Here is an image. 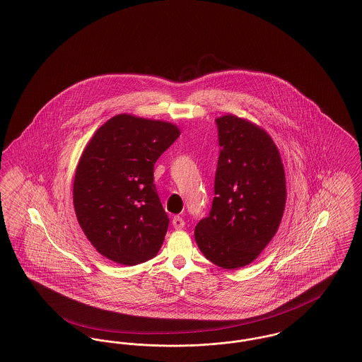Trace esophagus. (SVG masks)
<instances>
[{
  "mask_svg": "<svg viewBox=\"0 0 362 362\" xmlns=\"http://www.w3.org/2000/svg\"><path fill=\"white\" fill-rule=\"evenodd\" d=\"M172 226L176 228V230H182L185 227V220L180 217V216H175L172 218Z\"/></svg>",
  "mask_w": 362,
  "mask_h": 362,
  "instance_id": "esophagus-1",
  "label": "esophagus"
}]
</instances>
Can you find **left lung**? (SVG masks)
Listing matches in <instances>:
<instances>
[{"mask_svg": "<svg viewBox=\"0 0 362 362\" xmlns=\"http://www.w3.org/2000/svg\"><path fill=\"white\" fill-rule=\"evenodd\" d=\"M216 124V197L194 236L209 261L235 269L253 262L276 234L286 206V176L267 131L234 115L217 117Z\"/></svg>", "mask_w": 362, "mask_h": 362, "instance_id": "left-lung-1", "label": "left lung"}]
</instances>
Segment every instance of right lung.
I'll return each mask as SVG.
<instances>
[{"label": "right lung", "mask_w": 362, "mask_h": 362, "mask_svg": "<svg viewBox=\"0 0 362 362\" xmlns=\"http://www.w3.org/2000/svg\"><path fill=\"white\" fill-rule=\"evenodd\" d=\"M179 135L175 124L122 113L87 144L75 173L74 206L87 239L107 259L136 265L158 253L170 218L153 172Z\"/></svg>", "instance_id": "add662e5"}]
</instances>
